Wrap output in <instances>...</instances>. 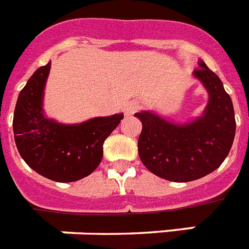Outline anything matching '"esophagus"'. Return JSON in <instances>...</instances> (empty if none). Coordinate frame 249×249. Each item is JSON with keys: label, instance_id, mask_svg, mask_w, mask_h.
Returning a JSON list of instances; mask_svg holds the SVG:
<instances>
[{"label": "esophagus", "instance_id": "34e87169", "mask_svg": "<svg viewBox=\"0 0 249 249\" xmlns=\"http://www.w3.org/2000/svg\"><path fill=\"white\" fill-rule=\"evenodd\" d=\"M139 108H140V105H139L137 101H130V103H127L124 105V114L132 115L134 113H136L139 110Z\"/></svg>", "mask_w": 249, "mask_h": 249}]
</instances>
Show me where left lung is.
Returning <instances> with one entry per match:
<instances>
[{
	"instance_id": "1",
	"label": "left lung",
	"mask_w": 249,
	"mask_h": 249,
	"mask_svg": "<svg viewBox=\"0 0 249 249\" xmlns=\"http://www.w3.org/2000/svg\"><path fill=\"white\" fill-rule=\"evenodd\" d=\"M193 75L208 91V104L199 118L172 123L152 112L136 113L142 123L139 157L152 174L175 182L203 178L221 166L235 136L232 101L221 79L204 61Z\"/></svg>"
}]
</instances>
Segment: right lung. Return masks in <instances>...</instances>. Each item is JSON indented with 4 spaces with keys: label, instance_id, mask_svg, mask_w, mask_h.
Returning a JSON list of instances; mask_svg holds the SVG:
<instances>
[{
    "label": "right lung",
    "instance_id": "add662e5",
    "mask_svg": "<svg viewBox=\"0 0 249 249\" xmlns=\"http://www.w3.org/2000/svg\"><path fill=\"white\" fill-rule=\"evenodd\" d=\"M51 63L38 68L19 93L14 112V137L19 154L43 178L71 182L86 178L100 164L105 139L118 126L122 113L64 124L43 113V91Z\"/></svg>",
    "mask_w": 249,
    "mask_h": 249
}]
</instances>
